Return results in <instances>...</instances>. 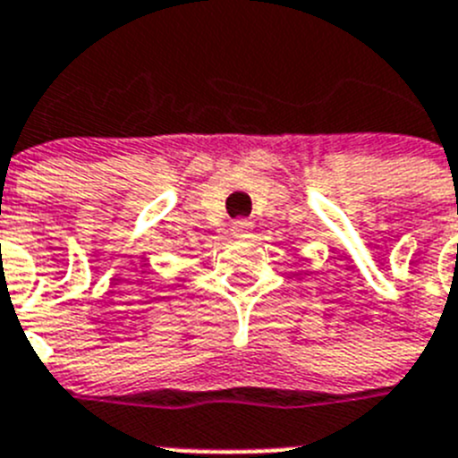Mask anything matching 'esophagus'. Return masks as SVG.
Segmentation results:
<instances>
[{
    "instance_id": "esophagus-1",
    "label": "esophagus",
    "mask_w": 458,
    "mask_h": 458,
    "mask_svg": "<svg viewBox=\"0 0 458 458\" xmlns=\"http://www.w3.org/2000/svg\"><path fill=\"white\" fill-rule=\"evenodd\" d=\"M233 234L239 239H246L253 234V224L249 219H237L233 221Z\"/></svg>"
}]
</instances>
